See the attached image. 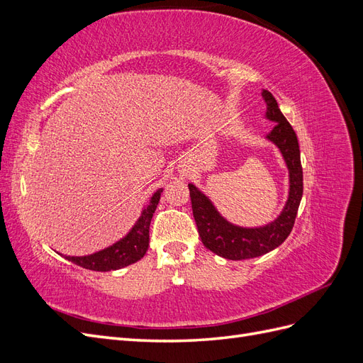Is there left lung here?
I'll return each instance as SVG.
<instances>
[{
  "mask_svg": "<svg viewBox=\"0 0 363 363\" xmlns=\"http://www.w3.org/2000/svg\"><path fill=\"white\" fill-rule=\"evenodd\" d=\"M262 96L267 103V118L276 123L267 138L280 148L289 169V199L280 216L271 224L259 228L233 225L218 213L204 194L194 184H189L192 212L201 242L215 255L230 260L259 257L281 245L292 232L303 196V168L298 139L292 125L280 112L272 94L263 91Z\"/></svg>",
  "mask_w": 363,
  "mask_h": 363,
  "instance_id": "obj_1",
  "label": "left lung"
}]
</instances>
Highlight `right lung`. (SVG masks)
<instances>
[{"mask_svg":"<svg viewBox=\"0 0 363 363\" xmlns=\"http://www.w3.org/2000/svg\"><path fill=\"white\" fill-rule=\"evenodd\" d=\"M160 194H162V189H159L155 195L151 196L150 206L144 208V212H142L135 227L131 228L130 233L124 239H121L119 242L103 251H98L91 256H83V257L67 256V259L75 263V265L83 267L86 269L103 272V271H112V269L128 267L131 263H135L139 259L144 257L150 244V223H151L152 213H155L156 207L159 204Z\"/></svg>","mask_w":363,"mask_h":363,"instance_id":"add662e5","label":"right lung"}]
</instances>
